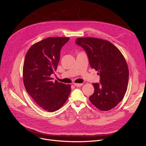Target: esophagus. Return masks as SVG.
Returning a JSON list of instances; mask_svg holds the SVG:
<instances>
[{
    "mask_svg": "<svg viewBox=\"0 0 146 146\" xmlns=\"http://www.w3.org/2000/svg\"><path fill=\"white\" fill-rule=\"evenodd\" d=\"M83 85V83H74V85L75 86H77V87H80V86H82Z\"/></svg>",
    "mask_w": 146,
    "mask_h": 146,
    "instance_id": "1",
    "label": "esophagus"
}]
</instances>
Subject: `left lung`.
<instances>
[{"label": "left lung", "mask_w": 146, "mask_h": 146, "mask_svg": "<svg viewBox=\"0 0 146 146\" xmlns=\"http://www.w3.org/2000/svg\"><path fill=\"white\" fill-rule=\"evenodd\" d=\"M76 43L86 51L90 67L100 76V83H93L90 102L102 111L113 108L122 100L128 86L129 70L124 56L111 42L100 38H78Z\"/></svg>", "instance_id": "left-lung-1"}]
</instances>
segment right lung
Wrapping results in <instances>:
<instances>
[{
    "label": "right lung",
    "instance_id": "obj_1",
    "mask_svg": "<svg viewBox=\"0 0 146 146\" xmlns=\"http://www.w3.org/2000/svg\"><path fill=\"white\" fill-rule=\"evenodd\" d=\"M68 37H48L33 44L27 51L23 66V80L26 90L41 108L54 112L62 106L71 92L70 85L50 76L56 70L61 47Z\"/></svg>",
    "mask_w": 146,
    "mask_h": 146
}]
</instances>
